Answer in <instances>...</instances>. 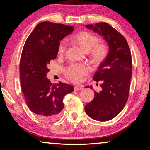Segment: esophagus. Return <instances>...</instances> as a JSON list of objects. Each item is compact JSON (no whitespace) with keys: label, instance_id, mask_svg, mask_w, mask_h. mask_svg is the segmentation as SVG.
<instances>
[{"label":"esophagus","instance_id":"34e87169","mask_svg":"<svg viewBox=\"0 0 150 150\" xmlns=\"http://www.w3.org/2000/svg\"><path fill=\"white\" fill-rule=\"evenodd\" d=\"M83 88V87L82 85L75 86V87H74V90L75 91H80V90H82Z\"/></svg>","mask_w":150,"mask_h":150}]
</instances>
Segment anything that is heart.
<instances>
[{
  "label": "heart",
  "mask_w": 150,
  "mask_h": 150,
  "mask_svg": "<svg viewBox=\"0 0 150 150\" xmlns=\"http://www.w3.org/2000/svg\"><path fill=\"white\" fill-rule=\"evenodd\" d=\"M71 42L78 45L83 52H89L90 58L95 64H100L106 59L108 53V46L98 42V38L92 33L83 31L77 33L70 38ZM66 49L65 42H62L58 45L57 54L62 55ZM87 66L83 64L71 65L65 70V75L72 81H79L82 76L88 73Z\"/></svg>",
  "instance_id": "obj_1"
}]
</instances>
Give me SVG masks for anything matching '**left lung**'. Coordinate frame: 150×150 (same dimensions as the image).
Returning <instances> with one entry per match:
<instances>
[{
	"label": "left lung",
	"mask_w": 150,
	"mask_h": 150,
	"mask_svg": "<svg viewBox=\"0 0 150 150\" xmlns=\"http://www.w3.org/2000/svg\"><path fill=\"white\" fill-rule=\"evenodd\" d=\"M87 28L98 33L107 42L108 53L93 77L101 81L102 91L85 106L87 115L95 120L108 121L117 116L128 100L132 77V56L126 39L106 22L88 24ZM85 88L92 89V86Z\"/></svg>",
	"instance_id": "obj_1"
}]
</instances>
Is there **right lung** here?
<instances>
[{
    "instance_id": "obj_1",
    "label": "right lung",
    "mask_w": 150,
    "mask_h": 150,
    "mask_svg": "<svg viewBox=\"0 0 150 150\" xmlns=\"http://www.w3.org/2000/svg\"><path fill=\"white\" fill-rule=\"evenodd\" d=\"M73 26L43 22L28 38L20 62V83L28 106L38 118L54 121L61 115L65 95L74 90L72 85L59 82L52 84L46 77L47 64L57 55L58 45Z\"/></svg>"
}]
</instances>
